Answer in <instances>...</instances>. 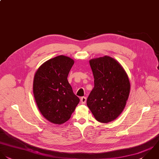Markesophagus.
Listing matches in <instances>:
<instances>
[{
    "instance_id": "esophagus-1",
    "label": "esophagus",
    "mask_w": 159,
    "mask_h": 159,
    "mask_svg": "<svg viewBox=\"0 0 159 159\" xmlns=\"http://www.w3.org/2000/svg\"><path fill=\"white\" fill-rule=\"evenodd\" d=\"M86 101H87V98L85 97H83L80 98V102H81L82 104H85L86 103Z\"/></svg>"
}]
</instances>
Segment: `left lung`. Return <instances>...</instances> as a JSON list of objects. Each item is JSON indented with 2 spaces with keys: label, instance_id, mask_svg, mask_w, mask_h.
I'll list each match as a JSON object with an SVG mask.
<instances>
[{
  "label": "left lung",
  "instance_id": "8db88e82",
  "mask_svg": "<svg viewBox=\"0 0 159 159\" xmlns=\"http://www.w3.org/2000/svg\"><path fill=\"white\" fill-rule=\"evenodd\" d=\"M94 88L87 105L95 119L103 123L115 120L124 110L130 92V83L123 67L113 58L91 59Z\"/></svg>",
  "mask_w": 159,
  "mask_h": 159
}]
</instances>
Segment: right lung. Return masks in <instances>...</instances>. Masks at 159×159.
Segmentation results:
<instances>
[{"mask_svg":"<svg viewBox=\"0 0 159 159\" xmlns=\"http://www.w3.org/2000/svg\"><path fill=\"white\" fill-rule=\"evenodd\" d=\"M74 63L69 57H55L43 63L34 77L33 93L38 109L54 124L68 121L80 101L67 80Z\"/></svg>","mask_w":159,"mask_h":159,"instance_id":"1","label":"right lung"}]
</instances>
